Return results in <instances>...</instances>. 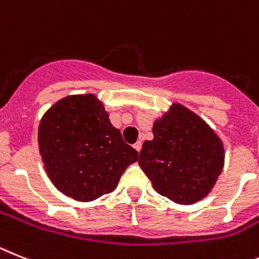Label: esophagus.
I'll use <instances>...</instances> for the list:
<instances>
[{
    "instance_id": "1",
    "label": "esophagus",
    "mask_w": 259,
    "mask_h": 259,
    "mask_svg": "<svg viewBox=\"0 0 259 259\" xmlns=\"http://www.w3.org/2000/svg\"><path fill=\"white\" fill-rule=\"evenodd\" d=\"M133 147H134V149L137 150V151H138V153H140V151H141V149H142V142H141V141H138V142H136V143H134V145H133Z\"/></svg>"
}]
</instances>
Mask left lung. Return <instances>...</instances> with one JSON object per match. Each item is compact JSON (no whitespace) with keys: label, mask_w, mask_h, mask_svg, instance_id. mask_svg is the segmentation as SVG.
I'll return each mask as SVG.
<instances>
[{"label":"left lung","mask_w":259,"mask_h":259,"mask_svg":"<svg viewBox=\"0 0 259 259\" xmlns=\"http://www.w3.org/2000/svg\"><path fill=\"white\" fill-rule=\"evenodd\" d=\"M143 142L141 168L154 190L174 203H196L213 188L224 167V146L214 130L182 104L156 119Z\"/></svg>","instance_id":"1"}]
</instances>
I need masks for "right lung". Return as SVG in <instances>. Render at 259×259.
Here are the masks:
<instances>
[{
	"label": "right lung",
	"instance_id": "1",
	"mask_svg": "<svg viewBox=\"0 0 259 259\" xmlns=\"http://www.w3.org/2000/svg\"><path fill=\"white\" fill-rule=\"evenodd\" d=\"M39 153L52 184L77 201H92L116 190L138 153L110 123L95 95L59 100L40 119Z\"/></svg>",
	"mask_w": 259,
	"mask_h": 259
}]
</instances>
